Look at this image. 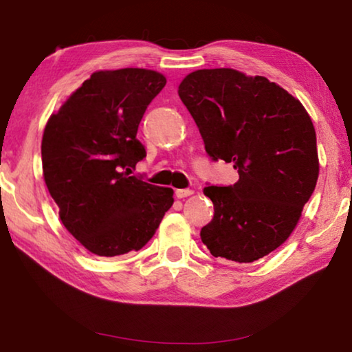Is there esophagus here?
<instances>
[{"label":"esophagus","instance_id":"esophagus-1","mask_svg":"<svg viewBox=\"0 0 352 352\" xmlns=\"http://www.w3.org/2000/svg\"><path fill=\"white\" fill-rule=\"evenodd\" d=\"M192 194H194V190H192V189H177V190H175L177 199L189 197V195H192Z\"/></svg>","mask_w":352,"mask_h":352}]
</instances>
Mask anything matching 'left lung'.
<instances>
[{
  "mask_svg": "<svg viewBox=\"0 0 352 352\" xmlns=\"http://www.w3.org/2000/svg\"><path fill=\"white\" fill-rule=\"evenodd\" d=\"M205 151L233 163L239 180L206 186L214 217L200 231L212 256L264 258L295 230L318 178L317 136L300 100L262 76L197 69L178 87Z\"/></svg>",
  "mask_w": 352,
  "mask_h": 352,
  "instance_id": "8db88e82",
  "label": "left lung"
}]
</instances>
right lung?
<instances>
[{"instance_id": "obj_1", "label": "right lung", "mask_w": 352, "mask_h": 352, "mask_svg": "<svg viewBox=\"0 0 352 352\" xmlns=\"http://www.w3.org/2000/svg\"><path fill=\"white\" fill-rule=\"evenodd\" d=\"M164 85L166 77L152 69L96 71L46 124L47 190L65 228L94 254L138 252L174 204L170 188L130 175L146 158L136 140L142 115Z\"/></svg>"}]
</instances>
